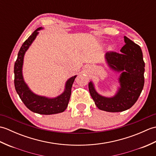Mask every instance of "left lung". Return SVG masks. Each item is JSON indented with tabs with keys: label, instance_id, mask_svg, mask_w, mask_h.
I'll return each mask as SVG.
<instances>
[{
	"label": "left lung",
	"instance_id": "left-lung-1",
	"mask_svg": "<svg viewBox=\"0 0 156 156\" xmlns=\"http://www.w3.org/2000/svg\"><path fill=\"white\" fill-rule=\"evenodd\" d=\"M124 41L121 53H107L105 55L108 67L119 74L116 93L112 97H105L96 90L93 82L88 83L90 94L100 110L111 112L127 110L136 102L143 90L145 63L141 49L126 36Z\"/></svg>",
	"mask_w": 156,
	"mask_h": 156
}]
</instances>
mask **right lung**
<instances>
[{"label":"right lung","instance_id":"add662e5","mask_svg":"<svg viewBox=\"0 0 156 156\" xmlns=\"http://www.w3.org/2000/svg\"><path fill=\"white\" fill-rule=\"evenodd\" d=\"M41 29L44 28L39 27L36 29L20 48L14 67L15 87L23 103L32 112L40 115L58 114L64 112L67 108L71 96L72 84L77 75L68 79L62 93L53 98L34 93L29 88L23 78V66L25 54L38 35L39 31Z\"/></svg>","mask_w":156,"mask_h":156}]
</instances>
